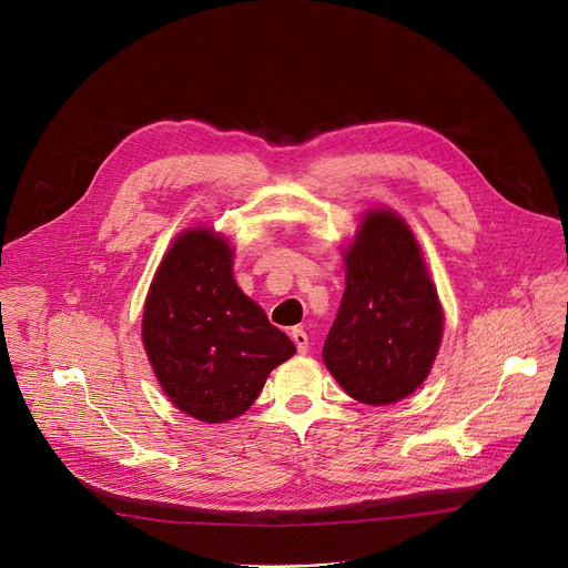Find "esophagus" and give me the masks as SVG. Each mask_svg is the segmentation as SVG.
<instances>
[{
	"label": "esophagus",
	"instance_id": "1",
	"mask_svg": "<svg viewBox=\"0 0 568 568\" xmlns=\"http://www.w3.org/2000/svg\"><path fill=\"white\" fill-rule=\"evenodd\" d=\"M292 342L296 344V351L301 355L307 353V335L301 331V328H292Z\"/></svg>",
	"mask_w": 568,
	"mask_h": 568
}]
</instances>
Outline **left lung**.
I'll return each instance as SVG.
<instances>
[{
	"mask_svg": "<svg viewBox=\"0 0 568 568\" xmlns=\"http://www.w3.org/2000/svg\"><path fill=\"white\" fill-rule=\"evenodd\" d=\"M344 258L346 290L323 362L351 397L382 407L427 379L443 307L416 235L388 209L364 215Z\"/></svg>",
	"mask_w": 568,
	"mask_h": 568,
	"instance_id": "obj_1",
	"label": "left lung"
}]
</instances>
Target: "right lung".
Listing matches in <instances>:
<instances>
[{"mask_svg":"<svg viewBox=\"0 0 568 568\" xmlns=\"http://www.w3.org/2000/svg\"><path fill=\"white\" fill-rule=\"evenodd\" d=\"M233 250L211 229L184 231L143 307L150 366L175 407L202 423L245 414L296 348L233 281Z\"/></svg>","mask_w":568,"mask_h":568,"instance_id":"right-lung-1","label":"right lung"}]
</instances>
